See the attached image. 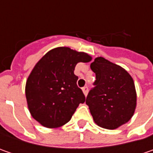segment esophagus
Segmentation results:
<instances>
[{"instance_id":"esophagus-1","label":"esophagus","mask_w":153,"mask_h":153,"mask_svg":"<svg viewBox=\"0 0 153 153\" xmlns=\"http://www.w3.org/2000/svg\"><path fill=\"white\" fill-rule=\"evenodd\" d=\"M82 91H83V94H85V96H87L88 92V86H85V87L82 88Z\"/></svg>"}]
</instances>
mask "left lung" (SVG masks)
I'll use <instances>...</instances> for the list:
<instances>
[{"label":"left lung","instance_id":"1","mask_svg":"<svg viewBox=\"0 0 153 153\" xmlns=\"http://www.w3.org/2000/svg\"><path fill=\"white\" fill-rule=\"evenodd\" d=\"M94 87L86 104L98 126L115 129L130 120L136 106V92L131 76L119 65L99 57L92 62Z\"/></svg>","mask_w":153,"mask_h":153}]
</instances>
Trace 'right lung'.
<instances>
[{
    "instance_id": "add662e5",
    "label": "right lung",
    "mask_w": 153,
    "mask_h": 153,
    "mask_svg": "<svg viewBox=\"0 0 153 153\" xmlns=\"http://www.w3.org/2000/svg\"><path fill=\"white\" fill-rule=\"evenodd\" d=\"M91 57L69 48L48 52L35 65L25 86L30 112L47 128H58L71 120L79 104L85 101L74 74L79 62H89Z\"/></svg>"
}]
</instances>
